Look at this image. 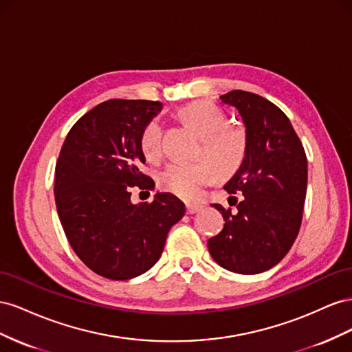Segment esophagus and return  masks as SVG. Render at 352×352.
<instances>
[{"label":"esophagus","mask_w":352,"mask_h":352,"mask_svg":"<svg viewBox=\"0 0 352 352\" xmlns=\"http://www.w3.org/2000/svg\"><path fill=\"white\" fill-rule=\"evenodd\" d=\"M204 206L200 205V204H187V212L188 214H196V212H199L200 209H202Z\"/></svg>","instance_id":"1"}]
</instances>
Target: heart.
<instances>
[{
  "label": "heart",
  "instance_id": "heart-1",
  "mask_svg": "<svg viewBox=\"0 0 352 352\" xmlns=\"http://www.w3.org/2000/svg\"><path fill=\"white\" fill-rule=\"evenodd\" d=\"M178 118L200 137V153L210 160L195 164H169L157 177L160 188L184 199H193L204 186L219 174H232L243 162L246 135L242 128L228 125L227 116L215 104L197 100L179 109ZM140 147L150 162L162 157V128L156 119L150 120L140 137Z\"/></svg>",
  "mask_w": 352,
  "mask_h": 352
}]
</instances>
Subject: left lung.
Segmentation results:
<instances>
[{"mask_svg": "<svg viewBox=\"0 0 352 352\" xmlns=\"http://www.w3.org/2000/svg\"><path fill=\"white\" fill-rule=\"evenodd\" d=\"M221 102L237 109L245 124L246 152L237 173L224 188L236 210L212 205L224 228L208 240L215 263L239 274H258L274 267L299 233L307 195L305 150L287 116L254 93L234 89Z\"/></svg>", "mask_w": 352, "mask_h": 352, "instance_id": "1", "label": "left lung"}]
</instances>
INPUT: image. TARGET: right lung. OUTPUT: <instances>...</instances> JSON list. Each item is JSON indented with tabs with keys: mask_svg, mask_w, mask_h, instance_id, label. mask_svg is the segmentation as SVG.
Segmentation results:
<instances>
[{
	"mask_svg": "<svg viewBox=\"0 0 352 352\" xmlns=\"http://www.w3.org/2000/svg\"><path fill=\"white\" fill-rule=\"evenodd\" d=\"M160 110L162 103L150 100L100 103L70 128L57 159L54 197L65 234L79 259L110 280L152 268L186 212L173 193L131 202L133 187L155 184L140 170L146 162L140 137Z\"/></svg>",
	"mask_w": 352,
	"mask_h": 352,
	"instance_id": "obj_1",
	"label": "right lung"
}]
</instances>
